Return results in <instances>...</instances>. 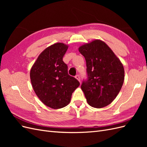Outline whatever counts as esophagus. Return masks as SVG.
I'll list each match as a JSON object with an SVG mask.
<instances>
[{"instance_id":"34e87169","label":"esophagus","mask_w":147,"mask_h":147,"mask_svg":"<svg viewBox=\"0 0 147 147\" xmlns=\"http://www.w3.org/2000/svg\"><path fill=\"white\" fill-rule=\"evenodd\" d=\"M75 78H76L80 82V75H77L76 76H75Z\"/></svg>"}]
</instances>
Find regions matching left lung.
Segmentation results:
<instances>
[{
	"instance_id": "obj_1",
	"label": "left lung",
	"mask_w": 147,
	"mask_h": 147,
	"mask_svg": "<svg viewBox=\"0 0 147 147\" xmlns=\"http://www.w3.org/2000/svg\"><path fill=\"white\" fill-rule=\"evenodd\" d=\"M86 63L87 78L81 85L88 104L102 108L112 103L123 86L121 61L104 42L96 40L79 48Z\"/></svg>"
}]
</instances>
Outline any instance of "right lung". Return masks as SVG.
Instances as JSON below:
<instances>
[{
    "label": "right lung",
    "mask_w": 147,
    "mask_h": 147,
    "mask_svg": "<svg viewBox=\"0 0 147 147\" xmlns=\"http://www.w3.org/2000/svg\"><path fill=\"white\" fill-rule=\"evenodd\" d=\"M68 47L63 43L51 45L39 55L31 68L30 81L34 90L43 103L54 109L67 105L80 83L68 74L63 60Z\"/></svg>",
    "instance_id": "right-lung-1"
}]
</instances>
